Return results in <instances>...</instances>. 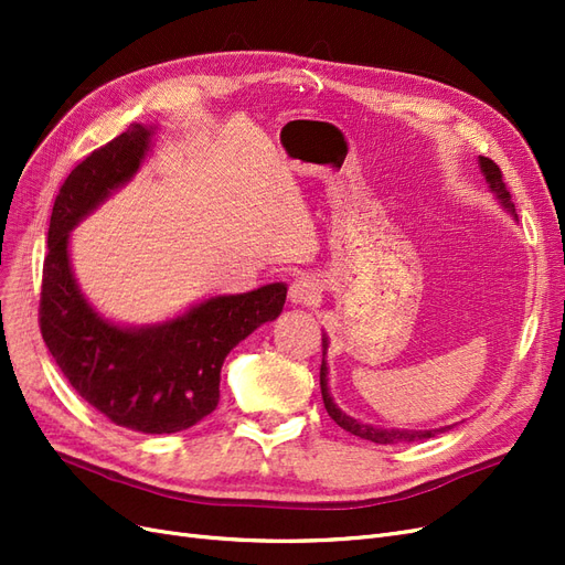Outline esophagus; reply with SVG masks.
Listing matches in <instances>:
<instances>
[{
  "mask_svg": "<svg viewBox=\"0 0 565 565\" xmlns=\"http://www.w3.org/2000/svg\"><path fill=\"white\" fill-rule=\"evenodd\" d=\"M320 292L322 287L318 278L301 276V278H295L292 285H289V301L301 303V306H313L320 301Z\"/></svg>",
  "mask_w": 565,
  "mask_h": 565,
  "instance_id": "obj_1",
  "label": "esophagus"
}]
</instances>
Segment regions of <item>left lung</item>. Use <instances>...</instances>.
Instances as JSON below:
<instances>
[{"label": "left lung", "instance_id": "8db88e82", "mask_svg": "<svg viewBox=\"0 0 565 565\" xmlns=\"http://www.w3.org/2000/svg\"><path fill=\"white\" fill-rule=\"evenodd\" d=\"M481 162V172L486 177V181L490 183V191L498 195V200L504 204L507 212L514 214V202H511V195L507 191V183L502 181V172L500 167L494 164L490 158H478ZM322 349H328V337H322ZM320 391H322V403L324 409H328V415L341 426V429H347L353 436H361L365 440L372 443H382V446H388V443H413V440H424V438H431L438 431H446V429H431V431H398V429H377V426H370V424H361L358 419L349 417L347 413H341V409L334 405L330 391H328V365H320Z\"/></svg>", "mask_w": 565, "mask_h": 565}]
</instances>
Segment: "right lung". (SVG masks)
<instances>
[{
  "mask_svg": "<svg viewBox=\"0 0 565 565\" xmlns=\"http://www.w3.org/2000/svg\"><path fill=\"white\" fill-rule=\"evenodd\" d=\"M152 127L131 125L84 158L65 179L49 224L42 268L40 330L65 380L122 429L177 434L214 413L221 365L233 347L285 306L282 282L212 297L150 328H119L100 318L75 282L67 233L127 183L150 148Z\"/></svg>",
  "mask_w": 565,
  "mask_h": 565,
  "instance_id": "obj_1",
  "label": "right lung"
}]
</instances>
